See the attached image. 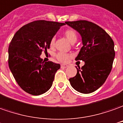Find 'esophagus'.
<instances>
[{"label": "esophagus", "instance_id": "esophagus-1", "mask_svg": "<svg viewBox=\"0 0 123 123\" xmlns=\"http://www.w3.org/2000/svg\"><path fill=\"white\" fill-rule=\"evenodd\" d=\"M68 66L66 65V64H62V65H61V67L63 68H67Z\"/></svg>", "mask_w": 123, "mask_h": 123}]
</instances>
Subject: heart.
Listing matches in <instances>:
<instances>
[{
    "label": "heart",
    "instance_id": "obj_1",
    "mask_svg": "<svg viewBox=\"0 0 123 123\" xmlns=\"http://www.w3.org/2000/svg\"><path fill=\"white\" fill-rule=\"evenodd\" d=\"M63 34L68 39V41L71 42L72 43H74L77 40V34H76L75 31L73 29H68L65 30L63 32ZM49 45L51 48L54 47V45H55V37H51V39H50ZM71 57H72V55L70 54L62 53V52H59L55 55V57H56L57 60L60 62H62V63L67 62Z\"/></svg>",
    "mask_w": 123,
    "mask_h": 123
}]
</instances>
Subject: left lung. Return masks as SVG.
<instances>
[{
	"instance_id": "obj_1",
	"label": "left lung",
	"mask_w": 123,
	"mask_h": 123,
	"mask_svg": "<svg viewBox=\"0 0 123 123\" xmlns=\"http://www.w3.org/2000/svg\"><path fill=\"white\" fill-rule=\"evenodd\" d=\"M82 36L83 46L76 61L85 64L69 79L70 84L78 92L89 94L94 92L105 82L111 73L115 55L114 41L102 28L90 21H66Z\"/></svg>"
}]
</instances>
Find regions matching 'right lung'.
<instances>
[{"label": "right lung", "mask_w": 123, "mask_h": 123, "mask_svg": "<svg viewBox=\"0 0 123 123\" xmlns=\"http://www.w3.org/2000/svg\"><path fill=\"white\" fill-rule=\"evenodd\" d=\"M65 23L38 20L25 25L13 36L8 47V66L18 86L37 96L50 88L59 63L44 62L41 53H47L49 41Z\"/></svg>", "instance_id": "right-lung-1"}]
</instances>
